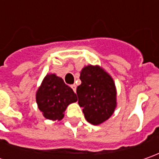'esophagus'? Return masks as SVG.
<instances>
[{"instance_id": "1", "label": "esophagus", "mask_w": 159, "mask_h": 159, "mask_svg": "<svg viewBox=\"0 0 159 159\" xmlns=\"http://www.w3.org/2000/svg\"><path fill=\"white\" fill-rule=\"evenodd\" d=\"M70 88L72 89V90H73L74 92H76L77 87H76V85H75V84H73V85H71V86H70Z\"/></svg>"}]
</instances>
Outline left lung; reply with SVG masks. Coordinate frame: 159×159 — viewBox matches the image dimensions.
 I'll use <instances>...</instances> for the list:
<instances>
[{
	"instance_id": "1",
	"label": "left lung",
	"mask_w": 159,
	"mask_h": 159,
	"mask_svg": "<svg viewBox=\"0 0 159 159\" xmlns=\"http://www.w3.org/2000/svg\"><path fill=\"white\" fill-rule=\"evenodd\" d=\"M80 79L79 105L83 108L88 122L101 125L111 117L117 107V89L112 77L101 66L89 64L80 70Z\"/></svg>"
}]
</instances>
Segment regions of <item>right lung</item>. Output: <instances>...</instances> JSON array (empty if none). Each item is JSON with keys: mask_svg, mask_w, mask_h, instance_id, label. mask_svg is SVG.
<instances>
[{"mask_svg": "<svg viewBox=\"0 0 159 159\" xmlns=\"http://www.w3.org/2000/svg\"><path fill=\"white\" fill-rule=\"evenodd\" d=\"M78 101L76 94L55 73H48L36 92V102L47 119L60 121L69 104Z\"/></svg>", "mask_w": 159, "mask_h": 159, "instance_id": "right-lung-1", "label": "right lung"}]
</instances>
